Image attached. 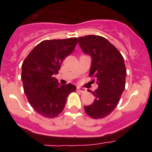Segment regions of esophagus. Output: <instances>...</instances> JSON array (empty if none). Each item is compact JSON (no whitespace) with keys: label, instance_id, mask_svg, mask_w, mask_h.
Listing matches in <instances>:
<instances>
[{"label":"esophagus","instance_id":"esophagus-1","mask_svg":"<svg viewBox=\"0 0 152 152\" xmlns=\"http://www.w3.org/2000/svg\"><path fill=\"white\" fill-rule=\"evenodd\" d=\"M77 90L79 92H81V93H84V92L86 91V90H85L84 88H82V87H79V86L77 87Z\"/></svg>","mask_w":152,"mask_h":152}]
</instances>
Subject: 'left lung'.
<instances>
[{"label":"left lung","mask_w":152,"mask_h":152,"mask_svg":"<svg viewBox=\"0 0 152 152\" xmlns=\"http://www.w3.org/2000/svg\"><path fill=\"white\" fill-rule=\"evenodd\" d=\"M78 41L83 53L91 58L89 76H94L91 81H96L99 86L91 92L95 96L94 102L84 106V110L93 118H104L118 105L125 88L124 60L117 48L102 36H82Z\"/></svg>","instance_id":"obj_1"}]
</instances>
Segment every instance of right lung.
Returning a JSON list of instances; mask_svg holds the SVG:
<instances>
[{
  "mask_svg": "<svg viewBox=\"0 0 152 152\" xmlns=\"http://www.w3.org/2000/svg\"><path fill=\"white\" fill-rule=\"evenodd\" d=\"M77 39L43 41L35 46L23 63L24 93L35 111L44 117L60 114L69 94L76 89L71 83L60 85L54 76L58 74L65 57L74 50Z\"/></svg>",
  "mask_w": 152,
  "mask_h": 152,
  "instance_id": "add662e5",
  "label": "right lung"
}]
</instances>
